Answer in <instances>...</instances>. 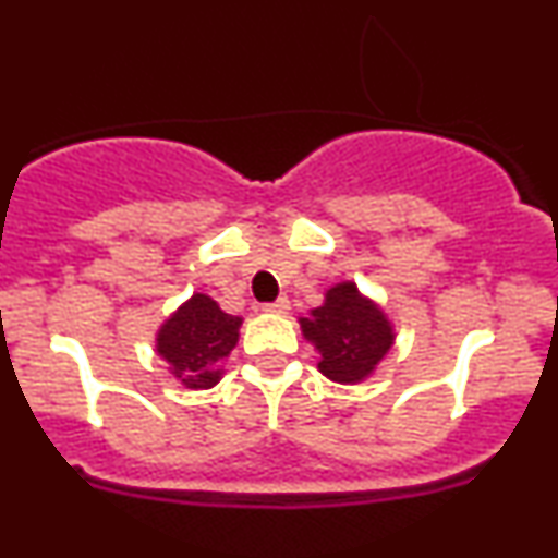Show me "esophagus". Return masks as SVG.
<instances>
[{
  "label": "esophagus",
  "mask_w": 558,
  "mask_h": 558,
  "mask_svg": "<svg viewBox=\"0 0 558 558\" xmlns=\"http://www.w3.org/2000/svg\"><path fill=\"white\" fill-rule=\"evenodd\" d=\"M262 310H265V312H270V315H286V312L291 310V301H288V296H280V299L270 301V304H265V306H262Z\"/></svg>",
  "instance_id": "34e87169"
}]
</instances>
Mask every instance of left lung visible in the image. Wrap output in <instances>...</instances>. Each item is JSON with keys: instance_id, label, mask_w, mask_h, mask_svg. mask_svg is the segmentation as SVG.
<instances>
[{"instance_id": "8db88e82", "label": "left lung", "mask_w": 558, "mask_h": 558, "mask_svg": "<svg viewBox=\"0 0 558 558\" xmlns=\"http://www.w3.org/2000/svg\"><path fill=\"white\" fill-rule=\"evenodd\" d=\"M301 336L317 349V369L341 386H356L375 375L396 343V328L375 299L354 280L325 291V301L299 319Z\"/></svg>"}]
</instances>
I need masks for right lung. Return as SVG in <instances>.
<instances>
[{"label":"right lung","mask_w":558,"mask_h":558,"mask_svg":"<svg viewBox=\"0 0 558 558\" xmlns=\"http://www.w3.org/2000/svg\"><path fill=\"white\" fill-rule=\"evenodd\" d=\"M243 317L228 315L207 293L185 299L157 328L155 351L170 375L191 390L213 388L222 380V362L239 343Z\"/></svg>","instance_id":"1"}]
</instances>
